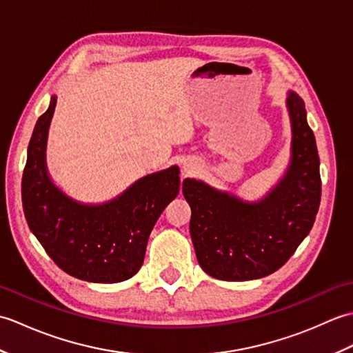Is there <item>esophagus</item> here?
I'll use <instances>...</instances> for the list:
<instances>
[{
  "label": "esophagus",
  "mask_w": 353,
  "mask_h": 353,
  "mask_svg": "<svg viewBox=\"0 0 353 353\" xmlns=\"http://www.w3.org/2000/svg\"><path fill=\"white\" fill-rule=\"evenodd\" d=\"M183 168H185L186 171H188V172H191V171L196 170V163H194V162H185Z\"/></svg>",
  "instance_id": "34e87169"
}]
</instances>
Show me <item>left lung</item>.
<instances>
[{
  "mask_svg": "<svg viewBox=\"0 0 353 353\" xmlns=\"http://www.w3.org/2000/svg\"><path fill=\"white\" fill-rule=\"evenodd\" d=\"M291 159L285 176L259 201H244L196 179L183 181L190 232L205 273L221 281H252L274 273L310 234L320 206L316 138L303 100L290 91Z\"/></svg>",
  "mask_w": 353,
  "mask_h": 353,
  "instance_id": "obj_1",
  "label": "left lung"
}]
</instances>
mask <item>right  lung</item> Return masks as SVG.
<instances>
[{"instance_id":"obj_1","label":"right lung","mask_w":353,"mask_h":353,"mask_svg":"<svg viewBox=\"0 0 353 353\" xmlns=\"http://www.w3.org/2000/svg\"><path fill=\"white\" fill-rule=\"evenodd\" d=\"M56 97L39 117L22 174V206L30 230L48 256L77 279L115 283L130 279L144 262L148 236L181 188L179 168L141 177L101 205H85L52 183L45 162Z\"/></svg>"}]
</instances>
